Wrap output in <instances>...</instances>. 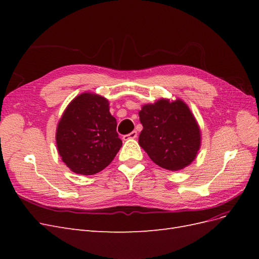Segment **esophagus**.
Listing matches in <instances>:
<instances>
[{
	"label": "esophagus",
	"instance_id": "obj_1",
	"mask_svg": "<svg viewBox=\"0 0 259 259\" xmlns=\"http://www.w3.org/2000/svg\"><path fill=\"white\" fill-rule=\"evenodd\" d=\"M137 137V132L136 131H133L132 133H130V134L127 135H124L123 136V139L124 140H127V139H134Z\"/></svg>",
	"mask_w": 259,
	"mask_h": 259
}]
</instances>
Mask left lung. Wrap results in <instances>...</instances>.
<instances>
[{
	"mask_svg": "<svg viewBox=\"0 0 259 259\" xmlns=\"http://www.w3.org/2000/svg\"><path fill=\"white\" fill-rule=\"evenodd\" d=\"M143 131L139 145L155 164L179 170L195 159L200 149V130L188 106L182 100L161 99L139 111Z\"/></svg>",
	"mask_w": 259,
	"mask_h": 259,
	"instance_id": "8db88e82",
	"label": "left lung"
}]
</instances>
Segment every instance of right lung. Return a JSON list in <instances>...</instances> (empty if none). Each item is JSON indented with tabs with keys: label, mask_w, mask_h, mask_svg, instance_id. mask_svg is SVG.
Wrapping results in <instances>:
<instances>
[{
	"label": "right lung",
	"mask_w": 259,
	"mask_h": 259,
	"mask_svg": "<svg viewBox=\"0 0 259 259\" xmlns=\"http://www.w3.org/2000/svg\"><path fill=\"white\" fill-rule=\"evenodd\" d=\"M56 143L62 161L76 174L107 167L122 146L108 100L89 93L75 97L58 123Z\"/></svg>",
	"instance_id": "1"
}]
</instances>
